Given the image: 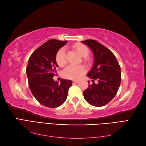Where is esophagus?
Here are the masks:
<instances>
[{"mask_svg":"<svg viewBox=\"0 0 146 146\" xmlns=\"http://www.w3.org/2000/svg\"><path fill=\"white\" fill-rule=\"evenodd\" d=\"M73 83H79V81H78V80H74Z\"/></svg>","mask_w":146,"mask_h":146,"instance_id":"1","label":"esophagus"}]
</instances>
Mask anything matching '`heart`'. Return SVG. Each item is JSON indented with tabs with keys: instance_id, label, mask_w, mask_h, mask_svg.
Masks as SVG:
<instances>
[{
	"instance_id": "b5f03b06",
	"label": "heart",
	"mask_w": 146,
	"mask_h": 146,
	"mask_svg": "<svg viewBox=\"0 0 146 146\" xmlns=\"http://www.w3.org/2000/svg\"><path fill=\"white\" fill-rule=\"evenodd\" d=\"M76 50L82 57H86L89 54V49L86 46L82 44H76L74 46ZM56 61L60 66H63L66 64V52L64 48H60L56 54ZM86 72V68L83 65H73L68 66L63 71V76L70 80H77L81 78Z\"/></svg>"
}]
</instances>
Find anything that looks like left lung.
Wrapping results in <instances>:
<instances>
[{"instance_id":"1","label":"left lung","mask_w":146,"mask_h":146,"mask_svg":"<svg viewBox=\"0 0 146 146\" xmlns=\"http://www.w3.org/2000/svg\"><path fill=\"white\" fill-rule=\"evenodd\" d=\"M91 49L94 55V63L87 76L98 80L83 92L85 100L95 107H102L116 95L121 82L120 66L113 53L100 42L93 39L82 41ZM88 84L90 81L88 82Z\"/></svg>"}]
</instances>
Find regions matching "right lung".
I'll return each mask as SVG.
<instances>
[{"mask_svg": "<svg viewBox=\"0 0 146 146\" xmlns=\"http://www.w3.org/2000/svg\"><path fill=\"white\" fill-rule=\"evenodd\" d=\"M67 41L50 39L34 51L26 68L29 86L34 97L40 104L49 108H56L66 101L72 81H54L58 65L56 54Z\"/></svg>", "mask_w": 146, "mask_h": 146, "instance_id": "add662e5", "label": "right lung"}]
</instances>
